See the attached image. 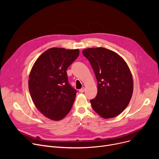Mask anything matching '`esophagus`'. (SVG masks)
<instances>
[{
  "instance_id": "obj_1",
  "label": "esophagus",
  "mask_w": 159,
  "mask_h": 159,
  "mask_svg": "<svg viewBox=\"0 0 159 159\" xmlns=\"http://www.w3.org/2000/svg\"><path fill=\"white\" fill-rule=\"evenodd\" d=\"M84 91H85V88H84V87H83V88H82L80 89H79V92H80V93H83Z\"/></svg>"
}]
</instances>
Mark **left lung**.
Returning <instances> with one entry per match:
<instances>
[{
    "instance_id": "obj_1",
    "label": "left lung",
    "mask_w": 159,
    "mask_h": 159,
    "mask_svg": "<svg viewBox=\"0 0 159 159\" xmlns=\"http://www.w3.org/2000/svg\"><path fill=\"white\" fill-rule=\"evenodd\" d=\"M89 61L97 80L98 91L90 100L93 110L104 119L121 113L131 98L132 75L126 62L117 53L104 48L82 51Z\"/></svg>"
}]
</instances>
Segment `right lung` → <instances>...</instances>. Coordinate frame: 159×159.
<instances>
[{"instance_id": "obj_1", "label": "right lung", "mask_w": 159, "mask_h": 159, "mask_svg": "<svg viewBox=\"0 0 159 159\" xmlns=\"http://www.w3.org/2000/svg\"><path fill=\"white\" fill-rule=\"evenodd\" d=\"M79 55V49L52 48L32 67L30 93L37 109L49 119L61 120L71 109L77 91L68 83L66 70Z\"/></svg>"}]
</instances>
